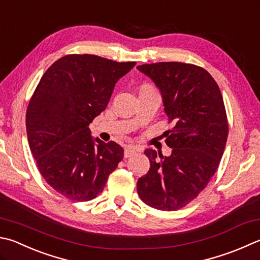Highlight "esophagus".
<instances>
[{"label": "esophagus", "mask_w": 260, "mask_h": 260, "mask_svg": "<svg viewBox=\"0 0 260 260\" xmlns=\"http://www.w3.org/2000/svg\"><path fill=\"white\" fill-rule=\"evenodd\" d=\"M136 152V148L133 145H127L125 146V151H124V155L125 158H129L131 155H133Z\"/></svg>", "instance_id": "1"}]
</instances>
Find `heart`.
I'll use <instances>...</instances> for the list:
<instances>
[{
	"label": "heart",
	"mask_w": 260,
	"mask_h": 260,
	"mask_svg": "<svg viewBox=\"0 0 260 260\" xmlns=\"http://www.w3.org/2000/svg\"><path fill=\"white\" fill-rule=\"evenodd\" d=\"M142 87H151V86H149V85H142Z\"/></svg>",
	"instance_id": "1"
}]
</instances>
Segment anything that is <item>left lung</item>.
I'll return each mask as SVG.
<instances>
[{
	"label": "left lung",
	"instance_id": "obj_1",
	"mask_svg": "<svg viewBox=\"0 0 260 260\" xmlns=\"http://www.w3.org/2000/svg\"><path fill=\"white\" fill-rule=\"evenodd\" d=\"M161 92L165 112L174 127L166 144L172 154L157 158L145 150L150 169L138 181L144 204L159 210H177L205 190L218 168L229 135L220 89L206 69L184 62L139 66Z\"/></svg>",
	"mask_w": 260,
	"mask_h": 260
}]
</instances>
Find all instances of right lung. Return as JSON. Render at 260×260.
Segmentation results:
<instances>
[{"label": "right lung", "mask_w": 260, "mask_h": 260, "mask_svg": "<svg viewBox=\"0 0 260 260\" xmlns=\"http://www.w3.org/2000/svg\"><path fill=\"white\" fill-rule=\"evenodd\" d=\"M135 64L68 54L46 70L32 93L26 114L30 151L45 182L69 200L96 198L124 158L114 141H94L88 125Z\"/></svg>", "instance_id": "obj_1"}]
</instances>
